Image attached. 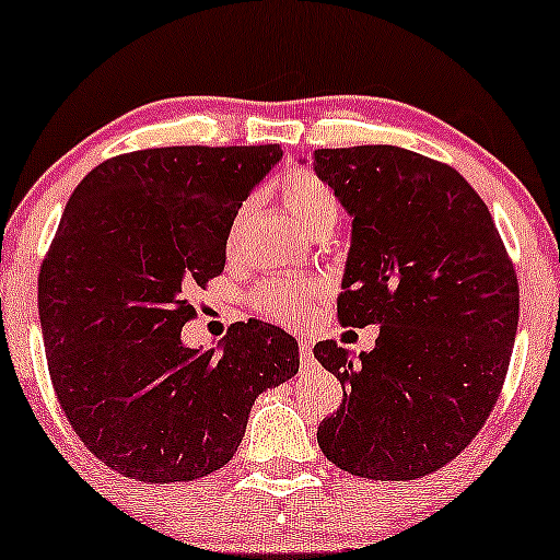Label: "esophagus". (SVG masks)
<instances>
[{
    "mask_svg": "<svg viewBox=\"0 0 560 560\" xmlns=\"http://www.w3.org/2000/svg\"><path fill=\"white\" fill-rule=\"evenodd\" d=\"M300 357H302V362L313 360V341H310V339L300 341Z\"/></svg>",
    "mask_w": 560,
    "mask_h": 560,
    "instance_id": "obj_1",
    "label": "esophagus"
}]
</instances>
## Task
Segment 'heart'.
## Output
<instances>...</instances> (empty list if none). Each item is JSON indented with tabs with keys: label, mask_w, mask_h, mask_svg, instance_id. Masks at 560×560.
I'll use <instances>...</instances> for the list:
<instances>
[{
	"label": "heart",
	"mask_w": 560,
	"mask_h": 560,
	"mask_svg": "<svg viewBox=\"0 0 560 560\" xmlns=\"http://www.w3.org/2000/svg\"><path fill=\"white\" fill-rule=\"evenodd\" d=\"M279 195L281 203L292 213V219L305 229L310 237L323 232L328 234L336 226V221H339V200H336L334 190L318 174L305 170L287 174L279 185ZM250 208L253 203H245L240 208L232 232H229V245L237 242L240 232L245 229L247 219H250ZM313 294L315 287L307 279H268L255 289L253 302L268 318L292 323L300 318L302 307H305V302Z\"/></svg>",
	"instance_id": "b5f03b06"
}]
</instances>
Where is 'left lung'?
Instances as JSON below:
<instances>
[{
  "label": "left lung",
  "instance_id": "left-lung-1",
  "mask_svg": "<svg viewBox=\"0 0 560 560\" xmlns=\"http://www.w3.org/2000/svg\"><path fill=\"white\" fill-rule=\"evenodd\" d=\"M313 170L352 215L339 320L381 326L360 357L315 345L345 388L318 446L368 480L438 472L501 394L518 323L514 266L488 206L441 161L399 145L318 148Z\"/></svg>",
  "mask_w": 560,
  "mask_h": 560
}]
</instances>
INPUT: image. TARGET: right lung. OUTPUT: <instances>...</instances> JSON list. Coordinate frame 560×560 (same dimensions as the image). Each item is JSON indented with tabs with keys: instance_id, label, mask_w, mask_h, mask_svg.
<instances>
[{
	"instance_id": "obj_1",
	"label": "right lung",
	"mask_w": 560,
	"mask_h": 560,
	"mask_svg": "<svg viewBox=\"0 0 560 560\" xmlns=\"http://www.w3.org/2000/svg\"><path fill=\"white\" fill-rule=\"evenodd\" d=\"M279 145H172L98 164L67 200L38 273L57 399L114 472L187 482L221 469L262 390L300 370L294 336L234 323L221 349L182 345L190 294L224 271L242 200Z\"/></svg>"
}]
</instances>
